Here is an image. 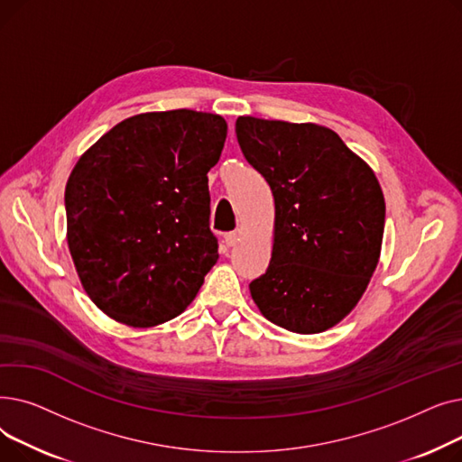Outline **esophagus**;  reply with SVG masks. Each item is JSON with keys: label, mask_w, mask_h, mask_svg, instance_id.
<instances>
[{"label": "esophagus", "mask_w": 462, "mask_h": 462, "mask_svg": "<svg viewBox=\"0 0 462 462\" xmlns=\"http://www.w3.org/2000/svg\"><path fill=\"white\" fill-rule=\"evenodd\" d=\"M239 237H241V232L239 230H236V232H228L226 236H225V244L228 245V247H234L237 241H239Z\"/></svg>", "instance_id": "obj_1"}]
</instances>
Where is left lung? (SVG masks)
<instances>
[{"label":"left lung","instance_id":"obj_1","mask_svg":"<svg viewBox=\"0 0 462 462\" xmlns=\"http://www.w3.org/2000/svg\"><path fill=\"white\" fill-rule=\"evenodd\" d=\"M236 134L275 200L272 260L249 284L253 301L275 326L322 333L350 314L376 270L382 187L328 127L241 116Z\"/></svg>","mask_w":462,"mask_h":462}]
</instances>
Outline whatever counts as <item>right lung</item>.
I'll use <instances>...</instances> for the list:
<instances>
[{
  "label": "right lung",
  "instance_id": "add662e5",
  "mask_svg": "<svg viewBox=\"0 0 462 462\" xmlns=\"http://www.w3.org/2000/svg\"><path fill=\"white\" fill-rule=\"evenodd\" d=\"M226 129L187 108L136 114L72 168L67 245L86 294L116 322L153 328L197 298L218 258L208 172Z\"/></svg>",
  "mask_w": 462,
  "mask_h": 462
}]
</instances>
